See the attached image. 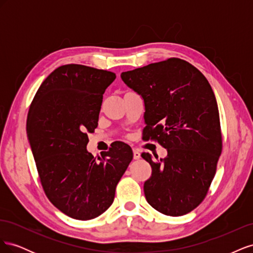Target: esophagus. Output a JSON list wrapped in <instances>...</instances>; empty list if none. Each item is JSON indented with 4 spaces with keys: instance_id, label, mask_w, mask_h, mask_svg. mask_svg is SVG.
<instances>
[{
    "instance_id": "34e87169",
    "label": "esophagus",
    "mask_w": 253,
    "mask_h": 253,
    "mask_svg": "<svg viewBox=\"0 0 253 253\" xmlns=\"http://www.w3.org/2000/svg\"><path fill=\"white\" fill-rule=\"evenodd\" d=\"M133 157H134V159H139L140 158V152H139L138 149L133 150Z\"/></svg>"
}]
</instances>
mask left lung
Listing matches in <instances>:
<instances>
[{
	"mask_svg": "<svg viewBox=\"0 0 253 253\" xmlns=\"http://www.w3.org/2000/svg\"><path fill=\"white\" fill-rule=\"evenodd\" d=\"M142 96L143 131L168 150L166 158L141 157L152 167L145 200L158 212L181 216L207 196L223 149L219 113L212 87L195 66L179 58L121 73Z\"/></svg>",
	"mask_w": 253,
	"mask_h": 253,
	"instance_id": "left-lung-1",
	"label": "left lung"
}]
</instances>
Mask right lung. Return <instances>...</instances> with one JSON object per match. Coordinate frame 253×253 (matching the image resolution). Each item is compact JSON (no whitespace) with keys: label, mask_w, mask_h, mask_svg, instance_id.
<instances>
[{"label":"right lung","mask_w":253,"mask_h":253,"mask_svg":"<svg viewBox=\"0 0 253 253\" xmlns=\"http://www.w3.org/2000/svg\"><path fill=\"white\" fill-rule=\"evenodd\" d=\"M116 74L81 64L56 68L29 106L26 131L42 188L50 203L75 219L110 208L115 189L133 159L125 142L101 156L87 152V133L98 126L103 94Z\"/></svg>","instance_id":"right-lung-1"}]
</instances>
